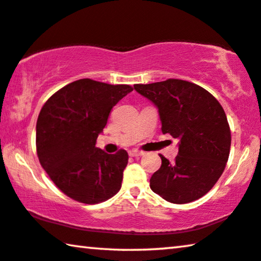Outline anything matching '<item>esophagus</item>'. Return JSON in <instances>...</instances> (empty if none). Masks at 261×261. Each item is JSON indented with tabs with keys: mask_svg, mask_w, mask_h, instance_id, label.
Listing matches in <instances>:
<instances>
[{
	"mask_svg": "<svg viewBox=\"0 0 261 261\" xmlns=\"http://www.w3.org/2000/svg\"><path fill=\"white\" fill-rule=\"evenodd\" d=\"M129 154L131 155V157H139V155H143L144 152H143V151H139V150L134 149V150H130L129 151Z\"/></svg>",
	"mask_w": 261,
	"mask_h": 261,
	"instance_id": "obj_1",
	"label": "esophagus"
}]
</instances>
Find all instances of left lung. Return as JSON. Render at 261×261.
I'll use <instances>...</instances> for the list:
<instances>
[{"mask_svg":"<svg viewBox=\"0 0 261 261\" xmlns=\"http://www.w3.org/2000/svg\"><path fill=\"white\" fill-rule=\"evenodd\" d=\"M134 88L158 108L163 134L179 139L174 162L161 155L151 190L173 204L199 199L219 179L230 154L231 130L223 107L188 81L170 79Z\"/></svg>","mask_w":261,"mask_h":261,"instance_id":"left-lung-1","label":"left lung"}]
</instances>
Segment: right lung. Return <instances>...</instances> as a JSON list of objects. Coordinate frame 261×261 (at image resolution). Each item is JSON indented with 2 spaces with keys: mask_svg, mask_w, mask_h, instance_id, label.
I'll return each instance as SVG.
<instances>
[{
  "mask_svg": "<svg viewBox=\"0 0 261 261\" xmlns=\"http://www.w3.org/2000/svg\"><path fill=\"white\" fill-rule=\"evenodd\" d=\"M134 90L83 79L60 89L46 100L36 124V150L42 168L73 200L98 204L120 190L129 155L96 147L111 109Z\"/></svg>",
  "mask_w": 261,
  "mask_h": 261,
  "instance_id": "add662e5",
  "label": "right lung"
}]
</instances>
